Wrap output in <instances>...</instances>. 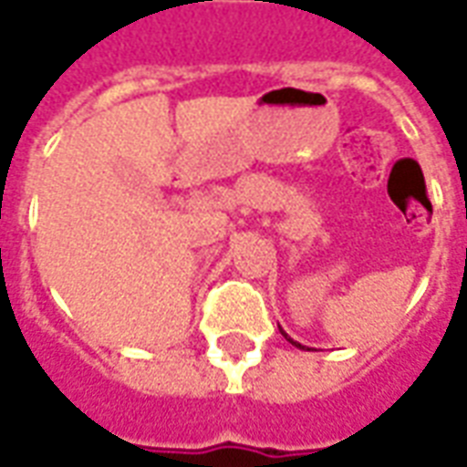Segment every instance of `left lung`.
<instances>
[{
	"label": "left lung",
	"mask_w": 467,
	"mask_h": 467,
	"mask_svg": "<svg viewBox=\"0 0 467 467\" xmlns=\"http://www.w3.org/2000/svg\"><path fill=\"white\" fill-rule=\"evenodd\" d=\"M282 334H285V331H282ZM285 337H286V334H285ZM286 339H289V337H286ZM289 341H292V339H289ZM292 344H295V347H302V344H296V341H292Z\"/></svg>",
	"instance_id": "left-lung-1"
}]
</instances>
